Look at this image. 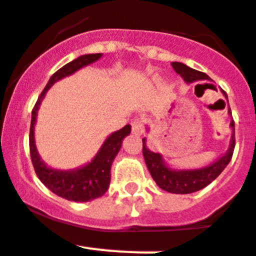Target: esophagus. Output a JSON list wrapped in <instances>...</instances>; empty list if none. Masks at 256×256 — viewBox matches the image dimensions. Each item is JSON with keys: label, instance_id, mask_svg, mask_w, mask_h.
I'll use <instances>...</instances> for the list:
<instances>
[{"label": "esophagus", "instance_id": "obj_1", "mask_svg": "<svg viewBox=\"0 0 256 256\" xmlns=\"http://www.w3.org/2000/svg\"><path fill=\"white\" fill-rule=\"evenodd\" d=\"M131 128L135 135H142L144 132V120L135 118L131 121Z\"/></svg>", "mask_w": 256, "mask_h": 256}]
</instances>
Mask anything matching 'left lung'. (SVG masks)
<instances>
[{
    "mask_svg": "<svg viewBox=\"0 0 256 256\" xmlns=\"http://www.w3.org/2000/svg\"><path fill=\"white\" fill-rule=\"evenodd\" d=\"M172 68L178 74H180L184 78V81L190 84L194 81H205V80H210L206 73L196 70L193 68L186 66L183 63H178V62H172L171 63ZM230 126L233 128L232 140H230V150H226V154L222 157L220 160H218L215 164L208 166V168H198V170H171L165 165V162L162 161L161 154L154 152H150L146 146V139H143V156L146 160V168L150 170V175H152L153 180L156 184L161 188V190H166L170 193H176V194H188V193L197 192L201 190L202 188L208 186L212 180H215L219 175L222 174V171L226 168V165L230 164L232 160L233 150H234L236 139H234V121L232 120Z\"/></svg>",
    "mask_w": 256,
    "mask_h": 256,
    "instance_id": "left-lung-1",
    "label": "left lung"
}]
</instances>
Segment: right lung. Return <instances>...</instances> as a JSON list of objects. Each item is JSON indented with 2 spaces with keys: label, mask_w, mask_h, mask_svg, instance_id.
Returning <instances> with one entry per match:
<instances>
[{
  "label": "right lung",
  "mask_w": 256,
  "mask_h": 256,
  "mask_svg": "<svg viewBox=\"0 0 256 256\" xmlns=\"http://www.w3.org/2000/svg\"><path fill=\"white\" fill-rule=\"evenodd\" d=\"M100 56L102 54L82 55V56L77 58L70 63L62 66L60 70H56L54 74L51 76L48 85L44 88V91L38 96L32 110V121H30V153L36 174H37L40 180L45 184L51 192L55 193L59 197L68 200V201L88 202L91 201V200L99 198L106 192L110 182V166H112L113 160H114L120 148H121L124 138L130 134L131 126L126 125L121 130L113 132L104 142L99 153L95 156V158L88 165L84 166L78 170L58 171L54 170V168H48L41 161L37 150H36L34 135H33L36 117H37V110H38L42 99L45 96L46 91L54 85L55 82L66 77V76L72 74L82 66L94 63Z\"/></svg>",
  "instance_id": "right-lung-1"
}]
</instances>
